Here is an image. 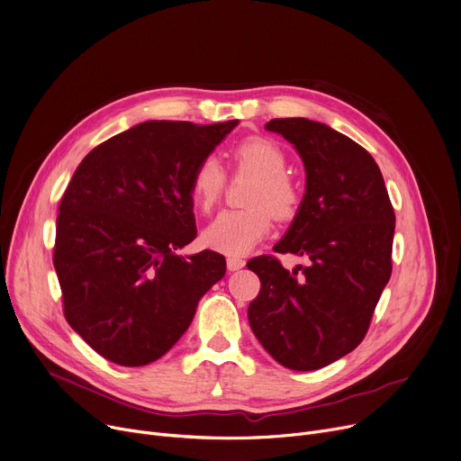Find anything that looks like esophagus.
I'll return each mask as SVG.
<instances>
[{
	"label": "esophagus",
	"mask_w": 461,
	"mask_h": 461,
	"mask_svg": "<svg viewBox=\"0 0 461 461\" xmlns=\"http://www.w3.org/2000/svg\"><path fill=\"white\" fill-rule=\"evenodd\" d=\"M226 265H228V270H230V272H235V270H240V268L244 267V261L239 259V258H228Z\"/></svg>",
	"instance_id": "1"
}]
</instances>
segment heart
Returning <instances> with one entry per match:
<instances>
[{
	"mask_svg": "<svg viewBox=\"0 0 461 461\" xmlns=\"http://www.w3.org/2000/svg\"><path fill=\"white\" fill-rule=\"evenodd\" d=\"M233 159L240 171L258 176L249 193L248 209H230L219 213L203 230V242L226 256H244L272 226L274 217L285 221L294 217L300 205V193L286 173V158L270 140L249 138L233 149ZM226 173L215 156H205L193 173L191 193L202 212H209L222 194Z\"/></svg>",
	"mask_w": 461,
	"mask_h": 461,
	"instance_id": "1",
	"label": "heart"
}]
</instances>
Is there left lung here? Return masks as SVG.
I'll use <instances>...</instances> for the list:
<instances>
[{
    "mask_svg": "<svg viewBox=\"0 0 461 461\" xmlns=\"http://www.w3.org/2000/svg\"><path fill=\"white\" fill-rule=\"evenodd\" d=\"M265 129L292 143L305 167V194L274 249L309 263L288 272L270 256L249 259L261 290L248 321L281 366L312 371L364 340L392 276L395 213L379 165L348 136L305 117Z\"/></svg>",
    "mask_w": 461,
    "mask_h": 461,
    "instance_id": "8db88e82",
    "label": "left lung"
}]
</instances>
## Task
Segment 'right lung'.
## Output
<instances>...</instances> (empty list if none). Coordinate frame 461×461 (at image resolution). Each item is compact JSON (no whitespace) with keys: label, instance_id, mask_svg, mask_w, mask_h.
Returning a JSON list of instances; mask_svg holds the SVG:
<instances>
[{"label":"right lung","instance_id":"add662e5","mask_svg":"<svg viewBox=\"0 0 461 461\" xmlns=\"http://www.w3.org/2000/svg\"><path fill=\"white\" fill-rule=\"evenodd\" d=\"M239 121H145L95 147L62 196L53 265L71 329L113 364L145 366L191 325L224 256L196 235L191 178Z\"/></svg>","mask_w":461,"mask_h":461}]
</instances>
